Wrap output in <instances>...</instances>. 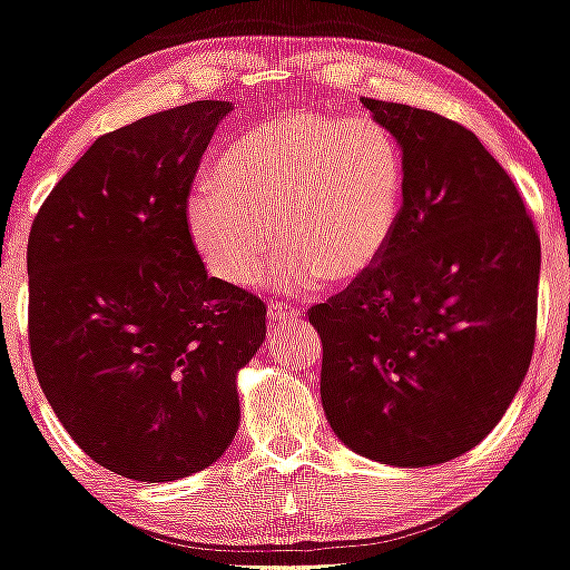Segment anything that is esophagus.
<instances>
[{
    "label": "esophagus",
    "mask_w": 570,
    "mask_h": 570,
    "mask_svg": "<svg viewBox=\"0 0 570 570\" xmlns=\"http://www.w3.org/2000/svg\"><path fill=\"white\" fill-rule=\"evenodd\" d=\"M268 314L276 322H292V320H296V314H299V312H296L292 304H286V302H271L268 304Z\"/></svg>",
    "instance_id": "1"
}]
</instances>
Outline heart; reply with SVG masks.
Returning a JSON list of instances; mask_svg holds the SVG:
<instances>
[{"label":"heart","mask_w":570,"mask_h":570,"mask_svg":"<svg viewBox=\"0 0 570 570\" xmlns=\"http://www.w3.org/2000/svg\"><path fill=\"white\" fill-rule=\"evenodd\" d=\"M402 204V148L384 125L299 112L233 140L184 217L219 282L256 284L278 235L286 250L271 276L302 292L322 278L345 286L366 276L392 243Z\"/></svg>","instance_id":"obj_1"}]
</instances>
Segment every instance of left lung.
Instances as JSON below:
<instances>
[{"mask_svg":"<svg viewBox=\"0 0 570 570\" xmlns=\"http://www.w3.org/2000/svg\"><path fill=\"white\" fill-rule=\"evenodd\" d=\"M361 101L402 146L404 204L376 266L309 309L320 394L347 448L420 469L479 445L512 404L538 327L540 237L471 130Z\"/></svg>","mask_w":570,"mask_h":570,"instance_id":"obj_1","label":"left lung"}]
</instances>
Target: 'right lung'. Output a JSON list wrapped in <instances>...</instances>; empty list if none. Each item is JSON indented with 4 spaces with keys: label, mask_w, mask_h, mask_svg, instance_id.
<instances>
[{
    "label": "right lung",
    "mask_w": 570,
    "mask_h": 570,
    "mask_svg": "<svg viewBox=\"0 0 570 570\" xmlns=\"http://www.w3.org/2000/svg\"><path fill=\"white\" fill-rule=\"evenodd\" d=\"M230 101L101 135L42 202L28 240V337L48 404L91 461L132 481L207 469L240 422L235 376L266 304L207 276L186 199Z\"/></svg>",
    "instance_id": "obj_1"
}]
</instances>
